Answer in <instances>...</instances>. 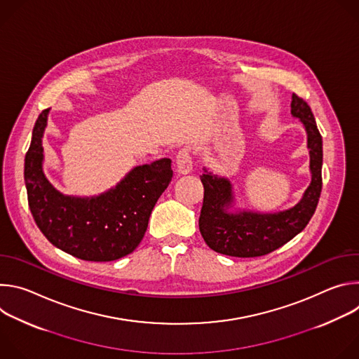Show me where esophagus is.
<instances>
[{
  "label": "esophagus",
  "mask_w": 359,
  "mask_h": 359,
  "mask_svg": "<svg viewBox=\"0 0 359 359\" xmlns=\"http://www.w3.org/2000/svg\"><path fill=\"white\" fill-rule=\"evenodd\" d=\"M176 168L177 172L182 175H187L193 169V159H191V151L189 147H183L177 151L176 155Z\"/></svg>",
  "instance_id": "34e87169"
}]
</instances>
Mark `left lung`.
<instances>
[{
    "instance_id": "left-lung-1",
    "label": "left lung",
    "mask_w": 359,
    "mask_h": 359,
    "mask_svg": "<svg viewBox=\"0 0 359 359\" xmlns=\"http://www.w3.org/2000/svg\"><path fill=\"white\" fill-rule=\"evenodd\" d=\"M291 115L298 118L306 130L310 149L311 183L294 208L278 213L236 212L229 209L233 203L231 183L204 169L200 180L204 187L203 206L198 219L200 233L206 244L231 257H260L301 233L311 220L323 189V137L306 102L292 93Z\"/></svg>"
}]
</instances>
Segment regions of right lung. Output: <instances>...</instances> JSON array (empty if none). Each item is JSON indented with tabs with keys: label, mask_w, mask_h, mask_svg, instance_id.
I'll return each instance as SVG.
<instances>
[{
	"label": "right lung",
	"mask_w": 359,
	"mask_h": 359,
	"mask_svg": "<svg viewBox=\"0 0 359 359\" xmlns=\"http://www.w3.org/2000/svg\"><path fill=\"white\" fill-rule=\"evenodd\" d=\"M49 109L38 116L25 155L24 179L32 217L42 234L85 262H114L142 241L150 213L169 186L170 159L133 168L114 189L95 197L64 196L42 172V136Z\"/></svg>",
	"instance_id": "right-lung-1"
}]
</instances>
